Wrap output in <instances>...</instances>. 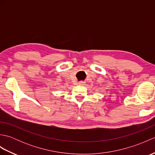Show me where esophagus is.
Wrapping results in <instances>:
<instances>
[{"label":"esophagus","mask_w":155,"mask_h":155,"mask_svg":"<svg viewBox=\"0 0 155 155\" xmlns=\"http://www.w3.org/2000/svg\"><path fill=\"white\" fill-rule=\"evenodd\" d=\"M78 84L81 85V86H84V85L85 84V82H84V81H79L78 83Z\"/></svg>","instance_id":"esophagus-1"}]
</instances>
